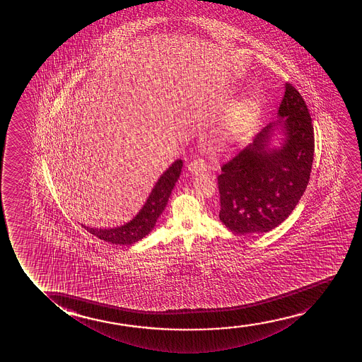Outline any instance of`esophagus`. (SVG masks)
<instances>
[{
    "label": "esophagus",
    "mask_w": 362,
    "mask_h": 362,
    "mask_svg": "<svg viewBox=\"0 0 362 362\" xmlns=\"http://www.w3.org/2000/svg\"><path fill=\"white\" fill-rule=\"evenodd\" d=\"M188 170L194 175H198V174L206 172V164H205L203 159H195V160L189 162Z\"/></svg>",
    "instance_id": "1"
}]
</instances>
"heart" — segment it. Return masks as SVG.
Masks as SVG:
<instances>
[{
	"instance_id": "heart-1",
	"label": "heart",
	"mask_w": 362,
	"mask_h": 362,
	"mask_svg": "<svg viewBox=\"0 0 362 362\" xmlns=\"http://www.w3.org/2000/svg\"><path fill=\"white\" fill-rule=\"evenodd\" d=\"M261 100L256 95H247L233 105L226 121L223 137L225 141L240 139L257 119L261 112Z\"/></svg>"
}]
</instances>
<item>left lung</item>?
<instances>
[{"label":"left lung","mask_w":362,"mask_h":362,"mask_svg":"<svg viewBox=\"0 0 362 362\" xmlns=\"http://www.w3.org/2000/svg\"><path fill=\"white\" fill-rule=\"evenodd\" d=\"M276 122L267 124L218 177L221 223L233 233H268L291 215L307 189L314 129L307 104L292 84H286ZM281 146L269 147L276 129Z\"/></svg>","instance_id":"1"}]
</instances>
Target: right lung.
Returning <instances> with one entry per match:
<instances>
[{
    "instance_id": "1",
    "label": "right lung",
    "mask_w": 362,
    "mask_h": 362,
    "mask_svg": "<svg viewBox=\"0 0 362 362\" xmlns=\"http://www.w3.org/2000/svg\"><path fill=\"white\" fill-rule=\"evenodd\" d=\"M182 167H183V160L177 159L160 175V178L154 185L144 206L129 223L112 228H94L85 225L81 226L100 240H104L106 243H115V245L127 246L142 240L153 230L160 214L163 213L174 185L178 182Z\"/></svg>"
}]
</instances>
